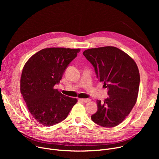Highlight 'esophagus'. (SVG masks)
I'll return each instance as SVG.
<instances>
[{
    "mask_svg": "<svg viewBox=\"0 0 159 159\" xmlns=\"http://www.w3.org/2000/svg\"><path fill=\"white\" fill-rule=\"evenodd\" d=\"M80 100H81V101H82V102H86V103H87V102H89L91 101V100H90V99H89V98H81Z\"/></svg>",
    "mask_w": 159,
    "mask_h": 159,
    "instance_id": "34e87169",
    "label": "esophagus"
}]
</instances>
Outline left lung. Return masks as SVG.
<instances>
[{
  "label": "left lung",
  "instance_id": "1",
  "mask_svg": "<svg viewBox=\"0 0 159 159\" xmlns=\"http://www.w3.org/2000/svg\"><path fill=\"white\" fill-rule=\"evenodd\" d=\"M83 55L94 67L97 78L104 82L109 95L104 102L97 100V111L91 119L102 127L118 126L136 103L140 84L138 67L128 54L113 46L88 49Z\"/></svg>",
  "mask_w": 159,
  "mask_h": 159
}]
</instances>
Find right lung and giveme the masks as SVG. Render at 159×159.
<instances>
[{
  "instance_id": "right-lung-1",
  "label": "right lung",
  "mask_w": 159,
  "mask_h": 159,
  "mask_svg": "<svg viewBox=\"0 0 159 159\" xmlns=\"http://www.w3.org/2000/svg\"><path fill=\"white\" fill-rule=\"evenodd\" d=\"M80 49L50 48L40 50L25 64L20 93L30 113L37 122L52 126L68 116L77 100L54 89Z\"/></svg>"
}]
</instances>
